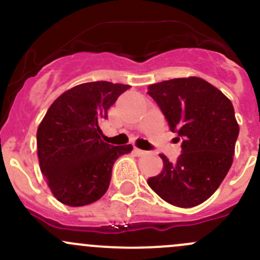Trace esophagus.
Listing matches in <instances>:
<instances>
[{"label":"esophagus","instance_id":"obj_1","mask_svg":"<svg viewBox=\"0 0 260 260\" xmlns=\"http://www.w3.org/2000/svg\"><path fill=\"white\" fill-rule=\"evenodd\" d=\"M134 152H135V155H138V156H142V155H145V153H147L146 151H144V150L138 149V147H134Z\"/></svg>","mask_w":260,"mask_h":260}]
</instances>
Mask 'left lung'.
<instances>
[{"label":"left lung","mask_w":260,"mask_h":260,"mask_svg":"<svg viewBox=\"0 0 260 260\" xmlns=\"http://www.w3.org/2000/svg\"><path fill=\"white\" fill-rule=\"evenodd\" d=\"M147 89L170 130L183 139L182 152L174 164L160 153L162 171L150 177L147 185L176 207L201 205L216 192L233 162L239 134L233 105L219 89L198 77L165 80Z\"/></svg>","instance_id":"left-lung-1"}]
</instances>
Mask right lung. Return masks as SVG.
<instances>
[{"instance_id": "right-lung-1", "label": "right lung", "mask_w": 260, "mask_h": 260, "mask_svg": "<svg viewBox=\"0 0 260 260\" xmlns=\"http://www.w3.org/2000/svg\"><path fill=\"white\" fill-rule=\"evenodd\" d=\"M130 88L110 82L83 83L64 91L47 110L37 130L38 161L53 196L82 207L108 191L113 165L131 145L102 140L100 121L119 95Z\"/></svg>"}]
</instances>
